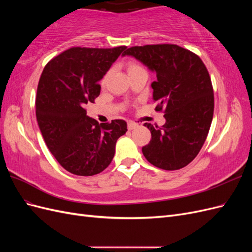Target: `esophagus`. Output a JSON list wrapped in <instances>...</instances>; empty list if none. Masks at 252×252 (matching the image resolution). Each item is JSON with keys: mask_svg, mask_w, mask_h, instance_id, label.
Here are the masks:
<instances>
[{"mask_svg": "<svg viewBox=\"0 0 252 252\" xmlns=\"http://www.w3.org/2000/svg\"><path fill=\"white\" fill-rule=\"evenodd\" d=\"M127 127H128V129L129 130H132V129H135V128H138L139 127V124L138 123H135V122H132V121H129L128 123H127Z\"/></svg>", "mask_w": 252, "mask_h": 252, "instance_id": "esophagus-1", "label": "esophagus"}]
</instances>
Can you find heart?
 I'll return each mask as SVG.
<instances>
[{"label": "heart", "instance_id": "b5f03b06", "mask_svg": "<svg viewBox=\"0 0 252 252\" xmlns=\"http://www.w3.org/2000/svg\"><path fill=\"white\" fill-rule=\"evenodd\" d=\"M142 66L140 64H138L136 62H132V61H130V62H128L127 64V70H128V73H131L133 71H136L139 69H142Z\"/></svg>", "mask_w": 252, "mask_h": 252}]
</instances>
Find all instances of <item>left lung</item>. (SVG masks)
<instances>
[{
    "label": "left lung",
    "mask_w": 252,
    "mask_h": 252,
    "mask_svg": "<svg viewBox=\"0 0 252 252\" xmlns=\"http://www.w3.org/2000/svg\"><path fill=\"white\" fill-rule=\"evenodd\" d=\"M126 55L156 71L151 84L156 111H163L166 119L162 127L145 124L151 140L143 155L158 168L181 169L200 152L212 122L215 96L207 68L194 52L174 44L133 46Z\"/></svg>",
    "instance_id": "left-lung-1"
}]
</instances>
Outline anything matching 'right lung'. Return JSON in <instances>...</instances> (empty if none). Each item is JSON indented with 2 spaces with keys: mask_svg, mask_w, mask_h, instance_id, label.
Segmentation results:
<instances>
[{
  "mask_svg": "<svg viewBox=\"0 0 252 252\" xmlns=\"http://www.w3.org/2000/svg\"><path fill=\"white\" fill-rule=\"evenodd\" d=\"M127 47H72L51 59L37 85L35 116L48 149L64 169L89 177L111 163L124 120L98 124L86 105L100 95L98 84Z\"/></svg>",
  "mask_w": 252,
  "mask_h": 252,
  "instance_id": "right-lung-1",
  "label": "right lung"
}]
</instances>
